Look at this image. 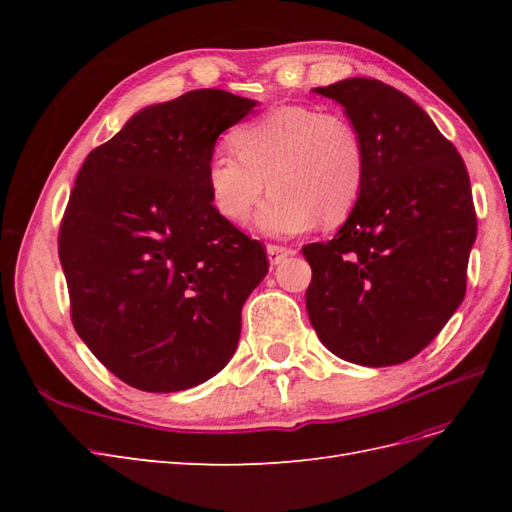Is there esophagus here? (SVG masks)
Masks as SVG:
<instances>
[{
    "instance_id": "obj_1",
    "label": "esophagus",
    "mask_w": 512,
    "mask_h": 512,
    "mask_svg": "<svg viewBox=\"0 0 512 512\" xmlns=\"http://www.w3.org/2000/svg\"><path fill=\"white\" fill-rule=\"evenodd\" d=\"M267 254H269L271 265H280V262H282L286 256H292V254H294V250H290V247H284V245L269 243V245H267Z\"/></svg>"
}]
</instances>
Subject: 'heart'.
Returning <instances> with one entry per match:
<instances>
[{
    "label": "heart",
    "instance_id": "obj_1",
    "mask_svg": "<svg viewBox=\"0 0 512 512\" xmlns=\"http://www.w3.org/2000/svg\"><path fill=\"white\" fill-rule=\"evenodd\" d=\"M232 151H215L207 164L211 203L222 218L241 224L258 198L256 224L275 237L322 224H342L365 183V147L352 123L312 106H277L232 134Z\"/></svg>",
    "mask_w": 512,
    "mask_h": 512
}]
</instances>
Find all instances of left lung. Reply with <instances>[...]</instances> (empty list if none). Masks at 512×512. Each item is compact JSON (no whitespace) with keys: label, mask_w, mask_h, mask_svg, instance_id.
Returning a JSON list of instances; mask_svg holds the SVG:
<instances>
[{"label":"left lung","mask_w":512,"mask_h":512,"mask_svg":"<svg viewBox=\"0 0 512 512\" xmlns=\"http://www.w3.org/2000/svg\"><path fill=\"white\" fill-rule=\"evenodd\" d=\"M316 94L344 106L365 147V183L346 224L303 247L307 314L339 359L399 365L421 352L466 294L476 211L466 164L429 115L376 79Z\"/></svg>","instance_id":"8db88e82"}]
</instances>
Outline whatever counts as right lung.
Segmentation results:
<instances>
[{
    "instance_id": "1",
    "label": "right lung",
    "mask_w": 512,
    "mask_h": 512,
    "mask_svg": "<svg viewBox=\"0 0 512 512\" xmlns=\"http://www.w3.org/2000/svg\"><path fill=\"white\" fill-rule=\"evenodd\" d=\"M254 100L188 91L138 111L83 162L59 228L76 333L119 380L192 389L226 367L267 252L215 211L207 164Z\"/></svg>"
}]
</instances>
